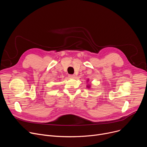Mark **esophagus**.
<instances>
[{
	"instance_id": "esophagus-1",
	"label": "esophagus",
	"mask_w": 147,
	"mask_h": 147,
	"mask_svg": "<svg viewBox=\"0 0 147 147\" xmlns=\"http://www.w3.org/2000/svg\"><path fill=\"white\" fill-rule=\"evenodd\" d=\"M69 77L70 78H74L75 77V75L74 74H69Z\"/></svg>"
}]
</instances>
